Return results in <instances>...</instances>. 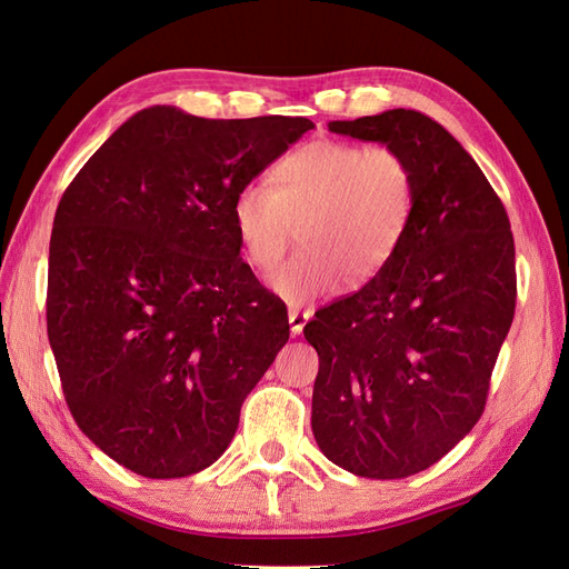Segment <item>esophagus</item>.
<instances>
[{
	"instance_id": "obj_1",
	"label": "esophagus",
	"mask_w": 569,
	"mask_h": 569,
	"mask_svg": "<svg viewBox=\"0 0 569 569\" xmlns=\"http://www.w3.org/2000/svg\"><path fill=\"white\" fill-rule=\"evenodd\" d=\"M311 320V311H299V308H289V330L291 335H301L306 322Z\"/></svg>"
}]
</instances>
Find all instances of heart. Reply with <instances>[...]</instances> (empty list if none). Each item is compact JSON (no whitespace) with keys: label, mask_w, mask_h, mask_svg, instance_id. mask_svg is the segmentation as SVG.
I'll return each mask as SVG.
<instances>
[{"label":"heart","mask_w":569,"mask_h":569,"mask_svg":"<svg viewBox=\"0 0 569 569\" xmlns=\"http://www.w3.org/2000/svg\"><path fill=\"white\" fill-rule=\"evenodd\" d=\"M416 203V173L389 144L313 140L270 168V187L249 182L232 199V230L253 268L284 256L299 226L301 249L268 278L289 306L325 295L349 272L366 282L399 249Z\"/></svg>","instance_id":"heart-1"}]
</instances>
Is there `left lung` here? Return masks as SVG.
<instances>
[{
	"label": "left lung",
	"mask_w": 569,
	"mask_h": 569,
	"mask_svg": "<svg viewBox=\"0 0 569 569\" xmlns=\"http://www.w3.org/2000/svg\"><path fill=\"white\" fill-rule=\"evenodd\" d=\"M332 132L403 151L416 173L408 230L356 295L303 327L318 351L313 437L358 477L427 470L477 425L515 316V242L501 199L437 120L391 109Z\"/></svg>",
	"instance_id": "left-lung-1"
}]
</instances>
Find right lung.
Returning <instances> with one entry per match:
<instances>
[{
	"instance_id": "obj_1",
	"label": "right lung",
	"mask_w": 569,
	"mask_h": 569,
	"mask_svg": "<svg viewBox=\"0 0 569 569\" xmlns=\"http://www.w3.org/2000/svg\"><path fill=\"white\" fill-rule=\"evenodd\" d=\"M316 128L308 118H128L63 192L47 335L82 435L149 479L213 465L289 339L284 303L239 256V187Z\"/></svg>"
}]
</instances>
